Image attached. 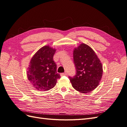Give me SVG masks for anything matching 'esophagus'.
<instances>
[{
	"instance_id": "obj_1",
	"label": "esophagus",
	"mask_w": 127,
	"mask_h": 127,
	"mask_svg": "<svg viewBox=\"0 0 127 127\" xmlns=\"http://www.w3.org/2000/svg\"><path fill=\"white\" fill-rule=\"evenodd\" d=\"M67 75V73L66 72H64V73H61L60 76H66Z\"/></svg>"
}]
</instances>
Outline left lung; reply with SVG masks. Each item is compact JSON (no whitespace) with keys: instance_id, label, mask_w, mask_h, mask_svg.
Masks as SVG:
<instances>
[{"instance_id":"8db88e82","label":"left lung","mask_w":127,"mask_h":127,"mask_svg":"<svg viewBox=\"0 0 127 127\" xmlns=\"http://www.w3.org/2000/svg\"><path fill=\"white\" fill-rule=\"evenodd\" d=\"M76 75L69 77L72 87L83 93H90L97 87L103 75V66L90 46L80 44L73 52Z\"/></svg>"}]
</instances>
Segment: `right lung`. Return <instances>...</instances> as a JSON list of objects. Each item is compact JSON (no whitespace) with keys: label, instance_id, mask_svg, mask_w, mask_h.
Wrapping results in <instances>:
<instances>
[{"label":"right lung","instance_id":"right-lung-1","mask_svg":"<svg viewBox=\"0 0 127 127\" xmlns=\"http://www.w3.org/2000/svg\"><path fill=\"white\" fill-rule=\"evenodd\" d=\"M56 50L45 45L38 50L31 59L27 76L33 87L38 91H49L56 85L60 77L57 72V64L53 57Z\"/></svg>","mask_w":127,"mask_h":127}]
</instances>
